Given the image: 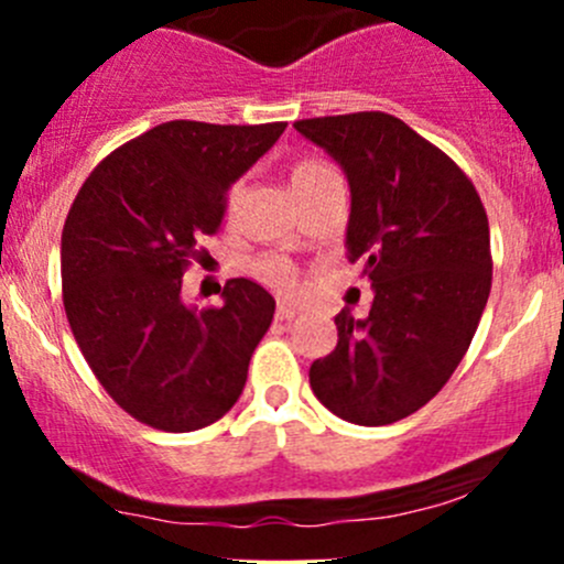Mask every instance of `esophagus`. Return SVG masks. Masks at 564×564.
<instances>
[{"label":"esophagus","mask_w":564,"mask_h":564,"mask_svg":"<svg viewBox=\"0 0 564 564\" xmlns=\"http://www.w3.org/2000/svg\"><path fill=\"white\" fill-rule=\"evenodd\" d=\"M297 305L294 303H289V300H281V303H278V311H275V316L281 318V322H292L294 316H297Z\"/></svg>","instance_id":"34e87169"}]
</instances>
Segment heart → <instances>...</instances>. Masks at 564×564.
Returning a JSON list of instances; mask_svg holds the SVG:
<instances>
[{"label": "heart", "instance_id": "b5f03b06", "mask_svg": "<svg viewBox=\"0 0 564 564\" xmlns=\"http://www.w3.org/2000/svg\"><path fill=\"white\" fill-rule=\"evenodd\" d=\"M327 172H333V169L324 166V163H316V161L297 163V166L292 169V191L294 187L308 185V182L318 180V176H324ZM259 275L264 278L267 283H272V286H281V289L294 286V270L286 264V261H278V259L264 261V264L259 267Z\"/></svg>", "mask_w": 564, "mask_h": 564}]
</instances>
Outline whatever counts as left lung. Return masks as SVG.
Listing matches in <instances>:
<instances>
[{"label": "left lung", "instance_id": "left-lung-1", "mask_svg": "<svg viewBox=\"0 0 564 564\" xmlns=\"http://www.w3.org/2000/svg\"><path fill=\"white\" fill-rule=\"evenodd\" d=\"M294 128L349 180L346 256L373 289L368 316H335L338 346L311 366V388L349 423L390 425L445 388L475 338L491 292L486 209L469 176L392 113Z\"/></svg>", "mask_w": 564, "mask_h": 564}]
</instances>
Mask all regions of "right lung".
<instances>
[{
	"instance_id": "add662e5",
	"label": "right lung",
	"mask_w": 564,
	"mask_h": 564,
	"mask_svg": "<svg viewBox=\"0 0 564 564\" xmlns=\"http://www.w3.org/2000/svg\"><path fill=\"white\" fill-rule=\"evenodd\" d=\"M286 122L174 119L87 176L62 229V300L108 395L139 423L185 434L224 417L270 329L275 300L235 278L224 305H187L182 272L224 220L229 187Z\"/></svg>"
}]
</instances>
